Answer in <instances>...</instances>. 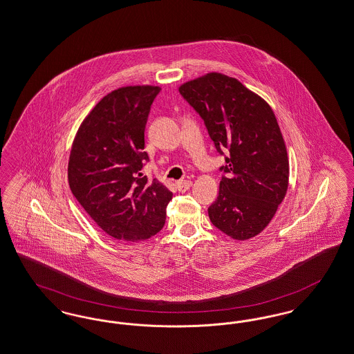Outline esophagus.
Returning a JSON list of instances; mask_svg holds the SVG:
<instances>
[{
  "mask_svg": "<svg viewBox=\"0 0 354 354\" xmlns=\"http://www.w3.org/2000/svg\"><path fill=\"white\" fill-rule=\"evenodd\" d=\"M192 185L191 180H179L176 182V188L180 191V192H185L187 189H189Z\"/></svg>",
  "mask_w": 354,
  "mask_h": 354,
  "instance_id": "obj_1",
  "label": "esophagus"
}]
</instances>
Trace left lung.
Segmentation results:
<instances>
[{"instance_id": "left-lung-1", "label": "left lung", "mask_w": 354, "mask_h": 354, "mask_svg": "<svg viewBox=\"0 0 354 354\" xmlns=\"http://www.w3.org/2000/svg\"><path fill=\"white\" fill-rule=\"evenodd\" d=\"M225 159L218 196L208 208L213 225L234 240L268 227L288 185V158L275 114L237 79L208 73L179 88Z\"/></svg>"}]
</instances>
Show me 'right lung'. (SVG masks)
<instances>
[{
    "mask_svg": "<svg viewBox=\"0 0 354 354\" xmlns=\"http://www.w3.org/2000/svg\"><path fill=\"white\" fill-rule=\"evenodd\" d=\"M159 86H125L86 115L72 145L68 182L73 196L106 234L124 243L156 236L172 198L142 174L149 162L145 129Z\"/></svg>",
    "mask_w": 354,
    "mask_h": 354,
    "instance_id": "add662e5",
    "label": "right lung"
}]
</instances>
